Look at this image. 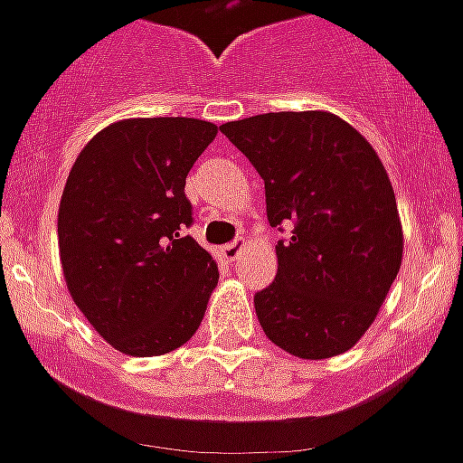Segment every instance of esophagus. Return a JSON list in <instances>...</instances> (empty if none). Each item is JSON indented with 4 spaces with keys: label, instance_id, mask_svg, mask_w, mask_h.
<instances>
[{
    "label": "esophagus",
    "instance_id": "1",
    "mask_svg": "<svg viewBox=\"0 0 463 463\" xmlns=\"http://www.w3.org/2000/svg\"><path fill=\"white\" fill-rule=\"evenodd\" d=\"M242 247H244V240H235V242H228L223 247V257L231 259V261H235L240 251H242Z\"/></svg>",
    "mask_w": 463,
    "mask_h": 463
}]
</instances>
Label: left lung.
Listing matches in <instances>:
<instances>
[{
    "instance_id": "obj_1",
    "label": "left lung",
    "mask_w": 463,
    "mask_h": 463,
    "mask_svg": "<svg viewBox=\"0 0 463 463\" xmlns=\"http://www.w3.org/2000/svg\"><path fill=\"white\" fill-rule=\"evenodd\" d=\"M221 133L266 185L278 273L254 295L266 337L299 359H330L362 340L400 273L404 232L392 183L356 128L330 111H278Z\"/></svg>"
}]
</instances>
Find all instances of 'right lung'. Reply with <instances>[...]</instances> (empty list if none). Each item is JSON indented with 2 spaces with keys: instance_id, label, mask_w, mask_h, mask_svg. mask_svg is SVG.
I'll return each mask as SVG.
<instances>
[{
  "instance_id": "add662e5",
  "label": "right lung",
  "mask_w": 463,
  "mask_h": 463,
  "mask_svg": "<svg viewBox=\"0 0 463 463\" xmlns=\"http://www.w3.org/2000/svg\"><path fill=\"white\" fill-rule=\"evenodd\" d=\"M219 128L123 118L82 146L59 204L66 288L90 326L128 356H159L197 333L219 266L183 228L185 178Z\"/></svg>"
}]
</instances>
